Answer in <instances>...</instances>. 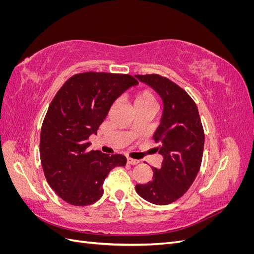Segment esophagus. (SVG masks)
I'll return each instance as SVG.
<instances>
[{
    "mask_svg": "<svg viewBox=\"0 0 254 254\" xmlns=\"http://www.w3.org/2000/svg\"><path fill=\"white\" fill-rule=\"evenodd\" d=\"M127 163L130 164V165H135V164L139 163V160H134V159L127 158Z\"/></svg>",
    "mask_w": 254,
    "mask_h": 254,
    "instance_id": "obj_1",
    "label": "esophagus"
}]
</instances>
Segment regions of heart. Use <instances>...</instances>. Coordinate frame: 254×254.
Listing matches in <instances>:
<instances>
[{"label": "heart", "mask_w": 254, "mask_h": 254, "mask_svg": "<svg viewBox=\"0 0 254 254\" xmlns=\"http://www.w3.org/2000/svg\"><path fill=\"white\" fill-rule=\"evenodd\" d=\"M155 106L157 107V98L155 94L148 89L142 90L137 92L133 98V107H148Z\"/></svg>", "instance_id": "1"}]
</instances>
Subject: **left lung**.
I'll list each match as a JSON object with an SVG mask.
<instances>
[{
    "mask_svg": "<svg viewBox=\"0 0 254 254\" xmlns=\"http://www.w3.org/2000/svg\"><path fill=\"white\" fill-rule=\"evenodd\" d=\"M161 97L163 112L153 134L163 158L160 168L152 167V180L136 184L145 200L158 205L179 199L194 182L201 165L204 133L195 102L176 83L157 74L135 75Z\"/></svg>",
    "mask_w": 254,
    "mask_h": 254,
    "instance_id": "left-lung-1",
    "label": "left lung"
}]
</instances>
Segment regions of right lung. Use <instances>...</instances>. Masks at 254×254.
Instances as JSON below:
<instances>
[{
  "mask_svg": "<svg viewBox=\"0 0 254 254\" xmlns=\"http://www.w3.org/2000/svg\"><path fill=\"white\" fill-rule=\"evenodd\" d=\"M139 82L127 74L87 72L68 78L52 101L40 134V159L54 191L73 205H89L104 194L111 170L126 157L88 150L111 106Z\"/></svg>",
  "mask_w": 254,
  "mask_h": 254,
  "instance_id": "obj_1",
  "label": "right lung"
}]
</instances>
